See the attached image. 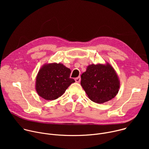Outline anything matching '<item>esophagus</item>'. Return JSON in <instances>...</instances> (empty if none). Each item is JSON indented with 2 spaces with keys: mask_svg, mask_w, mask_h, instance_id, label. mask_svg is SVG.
Segmentation results:
<instances>
[{
  "mask_svg": "<svg viewBox=\"0 0 149 149\" xmlns=\"http://www.w3.org/2000/svg\"><path fill=\"white\" fill-rule=\"evenodd\" d=\"M75 82H79L80 81H81V77H78L76 78L75 79Z\"/></svg>",
  "mask_w": 149,
  "mask_h": 149,
  "instance_id": "esophagus-1",
  "label": "esophagus"
}]
</instances>
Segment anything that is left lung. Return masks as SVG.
Segmentation results:
<instances>
[{
  "mask_svg": "<svg viewBox=\"0 0 149 149\" xmlns=\"http://www.w3.org/2000/svg\"><path fill=\"white\" fill-rule=\"evenodd\" d=\"M81 77L82 87L88 98L95 103L107 102L118 93L120 81L116 71L109 62L88 65Z\"/></svg>",
  "mask_w": 149,
  "mask_h": 149,
  "instance_id": "left-lung-1",
  "label": "left lung"
}]
</instances>
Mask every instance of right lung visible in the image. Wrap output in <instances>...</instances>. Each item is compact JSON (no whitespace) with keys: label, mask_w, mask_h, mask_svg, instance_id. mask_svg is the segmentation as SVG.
<instances>
[{"label":"right lung","mask_w":149,"mask_h":149,"mask_svg":"<svg viewBox=\"0 0 149 149\" xmlns=\"http://www.w3.org/2000/svg\"><path fill=\"white\" fill-rule=\"evenodd\" d=\"M71 70L61 63H47L39 69L36 77L35 90L38 95L46 100L60 97L72 83Z\"/></svg>","instance_id":"add662e5"}]
</instances>
